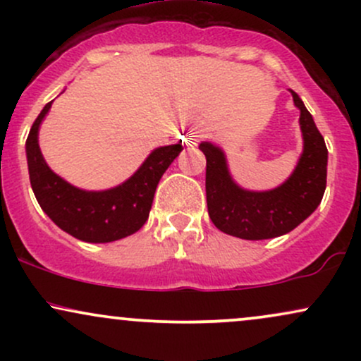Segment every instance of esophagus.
Here are the masks:
<instances>
[{
    "label": "esophagus",
    "mask_w": 361,
    "mask_h": 361,
    "mask_svg": "<svg viewBox=\"0 0 361 361\" xmlns=\"http://www.w3.org/2000/svg\"><path fill=\"white\" fill-rule=\"evenodd\" d=\"M202 137H204V132L198 130V128H192V130H190L188 134H186V139H185L186 146H190V147L197 146V144L200 142Z\"/></svg>",
    "instance_id": "obj_1"
}]
</instances>
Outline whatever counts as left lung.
I'll use <instances>...</instances> for the list:
<instances>
[{
  "label": "left lung",
  "mask_w": 361,
  "mask_h": 361,
  "mask_svg": "<svg viewBox=\"0 0 361 361\" xmlns=\"http://www.w3.org/2000/svg\"><path fill=\"white\" fill-rule=\"evenodd\" d=\"M290 93L300 110L304 152L292 176L279 188L243 190L231 178L221 149L210 142L198 146L207 157L205 192L210 221L222 233L250 241L279 238L295 229L321 204L326 190L327 147L304 102L295 91L290 90Z\"/></svg>",
  "instance_id": "1"
}]
</instances>
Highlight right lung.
<instances>
[{
  "mask_svg": "<svg viewBox=\"0 0 361 361\" xmlns=\"http://www.w3.org/2000/svg\"><path fill=\"white\" fill-rule=\"evenodd\" d=\"M52 102L35 118L27 137V163L37 202L64 233L85 243H111L137 233L149 217L161 176L183 146L157 147L126 183L103 192H86L57 176L44 161L39 127Z\"/></svg>",
  "mask_w": 361,
  "mask_h": 361,
  "instance_id": "right-lung-1",
  "label": "right lung"
}]
</instances>
